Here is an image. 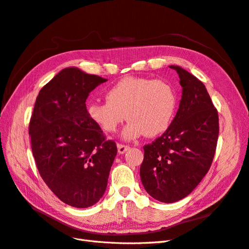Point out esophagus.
<instances>
[{"label": "esophagus", "instance_id": "esophagus-1", "mask_svg": "<svg viewBox=\"0 0 249 249\" xmlns=\"http://www.w3.org/2000/svg\"><path fill=\"white\" fill-rule=\"evenodd\" d=\"M117 148H118V153L119 154H124L126 150L130 148V146L129 145H125V144H122V143H118Z\"/></svg>", "mask_w": 249, "mask_h": 249}]
</instances>
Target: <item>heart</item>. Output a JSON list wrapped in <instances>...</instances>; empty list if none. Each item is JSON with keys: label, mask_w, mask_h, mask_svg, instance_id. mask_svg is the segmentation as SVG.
Masks as SVG:
<instances>
[{"label": "heart", "mask_w": 249, "mask_h": 249, "mask_svg": "<svg viewBox=\"0 0 249 249\" xmlns=\"http://www.w3.org/2000/svg\"><path fill=\"white\" fill-rule=\"evenodd\" d=\"M106 99L90 104L88 115L105 133H114L126 116L130 122L123 132L124 139L164 133L177 109L175 87L167 81L152 78H124L108 90Z\"/></svg>", "instance_id": "b5f03b06"}]
</instances>
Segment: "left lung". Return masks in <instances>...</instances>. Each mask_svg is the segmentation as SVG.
<instances>
[{
  "label": "left lung",
  "mask_w": 249,
  "mask_h": 249,
  "mask_svg": "<svg viewBox=\"0 0 249 249\" xmlns=\"http://www.w3.org/2000/svg\"><path fill=\"white\" fill-rule=\"evenodd\" d=\"M169 67L178 74L182 99L168 129L143 146L140 166L146 192L166 203L186 197L207 175L219 134L218 112L206 86L182 67Z\"/></svg>",
  "instance_id": "1"
}]
</instances>
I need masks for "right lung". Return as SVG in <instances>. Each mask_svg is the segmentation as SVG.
<instances>
[{"mask_svg": "<svg viewBox=\"0 0 249 249\" xmlns=\"http://www.w3.org/2000/svg\"><path fill=\"white\" fill-rule=\"evenodd\" d=\"M67 67L44 85L29 124L31 147L40 177L56 196L74 208L93 206L107 188L117 154L88 115L89 93L106 82Z\"/></svg>", "mask_w": 249, "mask_h": 249, "instance_id": "obj_1", "label": "right lung"}]
</instances>
